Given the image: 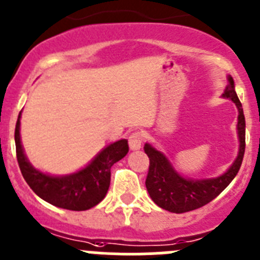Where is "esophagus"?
Instances as JSON below:
<instances>
[{"label":"esophagus","mask_w":260,"mask_h":260,"mask_svg":"<svg viewBox=\"0 0 260 260\" xmlns=\"http://www.w3.org/2000/svg\"><path fill=\"white\" fill-rule=\"evenodd\" d=\"M142 141H144V136H142V133L139 132V131L133 132L132 135L129 136V139H128L129 147L132 150H139L142 145Z\"/></svg>","instance_id":"34e87169"}]
</instances>
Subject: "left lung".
Wrapping results in <instances>:
<instances>
[{
  "label": "left lung",
  "mask_w": 260,
  "mask_h": 260,
  "mask_svg": "<svg viewBox=\"0 0 260 260\" xmlns=\"http://www.w3.org/2000/svg\"><path fill=\"white\" fill-rule=\"evenodd\" d=\"M223 97L232 100L238 109V139L240 151L235 163L225 174L216 179L190 180L182 177L174 170L172 165L160 151L151 145H145V153L149 156L150 165L146 176V189L151 200L162 209L175 214H182L191 210H197L211 202L237 175L245 154V115L242 105L235 90V81L229 76L228 85L224 90Z\"/></svg>",
  "instance_id": "1"
}]
</instances>
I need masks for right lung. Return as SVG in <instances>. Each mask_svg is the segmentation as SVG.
I'll return each instance as SVG.
<instances>
[{
  "label": "right lung",
  "mask_w": 260,
  "mask_h": 260,
  "mask_svg": "<svg viewBox=\"0 0 260 260\" xmlns=\"http://www.w3.org/2000/svg\"><path fill=\"white\" fill-rule=\"evenodd\" d=\"M19 127L20 114L15 125V147L18 165L25 182L44 201L72 211L89 210L104 200L110 186L111 167L129 150L127 140H120L105 147L89 165L76 174L50 176L35 170L27 160L20 142Z\"/></svg>",
  "instance_id": "1"
}]
</instances>
